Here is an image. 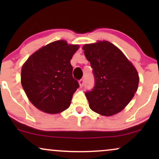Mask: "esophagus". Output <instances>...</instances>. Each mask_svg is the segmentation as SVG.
Returning <instances> with one entry per match:
<instances>
[{
  "instance_id": "1",
  "label": "esophagus",
  "mask_w": 159,
  "mask_h": 159,
  "mask_svg": "<svg viewBox=\"0 0 159 159\" xmlns=\"http://www.w3.org/2000/svg\"><path fill=\"white\" fill-rule=\"evenodd\" d=\"M84 84V81L83 79L80 80V81H79V85H80V87H83Z\"/></svg>"
}]
</instances>
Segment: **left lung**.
Returning a JSON list of instances; mask_svg holds the SVG:
<instances>
[{"mask_svg": "<svg viewBox=\"0 0 159 159\" xmlns=\"http://www.w3.org/2000/svg\"><path fill=\"white\" fill-rule=\"evenodd\" d=\"M83 50L95 79L93 90L85 92L91 110L103 116L120 112L138 90L139 76L135 67L107 41L86 44Z\"/></svg>", "mask_w": 159, "mask_h": 159, "instance_id": "1", "label": "left lung"}]
</instances>
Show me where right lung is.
<instances>
[{
	"label": "right lung",
	"mask_w": 159,
	"mask_h": 159,
	"mask_svg": "<svg viewBox=\"0 0 159 159\" xmlns=\"http://www.w3.org/2000/svg\"><path fill=\"white\" fill-rule=\"evenodd\" d=\"M78 45L58 40L30 56L21 68V82L27 98L39 110L54 114L66 110L79 84L70 63Z\"/></svg>",
	"instance_id": "add662e5"
}]
</instances>
